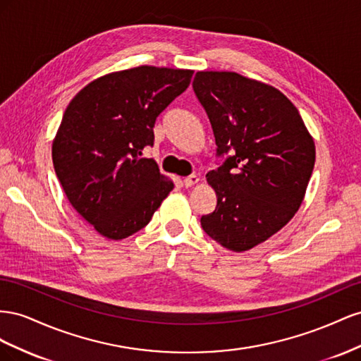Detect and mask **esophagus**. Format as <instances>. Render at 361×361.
<instances>
[{"label":"esophagus","instance_id":"esophagus-1","mask_svg":"<svg viewBox=\"0 0 361 361\" xmlns=\"http://www.w3.org/2000/svg\"><path fill=\"white\" fill-rule=\"evenodd\" d=\"M200 181V178L197 177V175H189V177H186L183 180V183H184V186L186 188H190V186H193V184H197Z\"/></svg>","mask_w":361,"mask_h":361}]
</instances>
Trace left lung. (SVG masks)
Wrapping results in <instances>:
<instances>
[{
  "instance_id": "8db88e82",
  "label": "left lung",
  "mask_w": 361,
  "mask_h": 361,
  "mask_svg": "<svg viewBox=\"0 0 361 361\" xmlns=\"http://www.w3.org/2000/svg\"><path fill=\"white\" fill-rule=\"evenodd\" d=\"M193 92L210 119L216 156L209 184L218 204L202 230L224 248L248 251L300 209L314 168V142L280 90L235 72H197Z\"/></svg>"
}]
</instances>
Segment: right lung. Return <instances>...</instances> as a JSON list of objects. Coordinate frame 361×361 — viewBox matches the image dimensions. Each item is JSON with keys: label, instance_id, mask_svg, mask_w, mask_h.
I'll use <instances>...</instances> for the list:
<instances>
[{"label": "right lung", "instance_id": "obj_1", "mask_svg": "<svg viewBox=\"0 0 361 361\" xmlns=\"http://www.w3.org/2000/svg\"><path fill=\"white\" fill-rule=\"evenodd\" d=\"M193 71L139 66L97 78L72 98L53 142V163L69 202L107 239L148 225L173 189L157 163L154 123L190 85Z\"/></svg>", "mask_w": 361, "mask_h": 361}]
</instances>
